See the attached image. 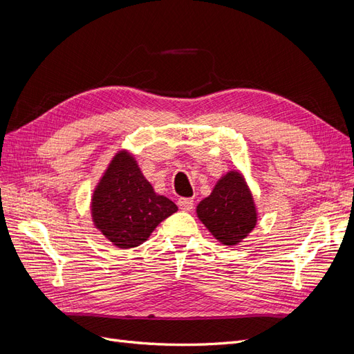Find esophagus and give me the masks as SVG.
<instances>
[{"label":"esophagus","instance_id":"1","mask_svg":"<svg viewBox=\"0 0 354 354\" xmlns=\"http://www.w3.org/2000/svg\"><path fill=\"white\" fill-rule=\"evenodd\" d=\"M178 206L180 210L184 212H189L194 207V200L192 198H185V197H180L178 200Z\"/></svg>","mask_w":354,"mask_h":354}]
</instances>
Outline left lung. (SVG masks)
<instances>
[{"label":"left lung","instance_id":"8db88e82","mask_svg":"<svg viewBox=\"0 0 354 354\" xmlns=\"http://www.w3.org/2000/svg\"><path fill=\"white\" fill-rule=\"evenodd\" d=\"M197 216L223 245H236L254 230L256 204L244 176L231 170L214 185L209 197L200 201Z\"/></svg>","mask_w":354,"mask_h":354}]
</instances>
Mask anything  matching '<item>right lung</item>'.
Returning <instances> with one entry per match:
<instances>
[{"instance_id":"1","label":"right lung","mask_w":354,"mask_h":354,"mask_svg":"<svg viewBox=\"0 0 354 354\" xmlns=\"http://www.w3.org/2000/svg\"><path fill=\"white\" fill-rule=\"evenodd\" d=\"M176 210L174 201L154 191L127 150L113 157L91 203L95 227L122 250L147 241L156 226Z\"/></svg>"}]
</instances>
